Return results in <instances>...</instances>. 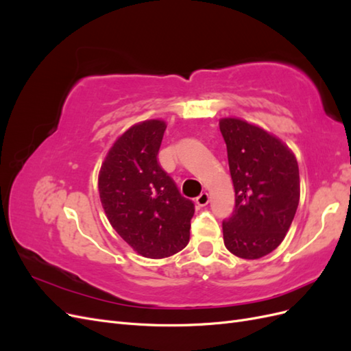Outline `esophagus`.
I'll return each instance as SVG.
<instances>
[{"mask_svg": "<svg viewBox=\"0 0 351 351\" xmlns=\"http://www.w3.org/2000/svg\"><path fill=\"white\" fill-rule=\"evenodd\" d=\"M209 204V193L208 192H202L197 197H196V205L197 206H206Z\"/></svg>", "mask_w": 351, "mask_h": 351, "instance_id": "1", "label": "esophagus"}]
</instances>
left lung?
Masks as SVG:
<instances>
[{"label": "left lung", "mask_w": 351, "mask_h": 351, "mask_svg": "<svg viewBox=\"0 0 351 351\" xmlns=\"http://www.w3.org/2000/svg\"><path fill=\"white\" fill-rule=\"evenodd\" d=\"M236 192L222 222L226 247L241 259L267 256L282 243L300 200L295 155L280 137L237 117L219 120Z\"/></svg>", "instance_id": "obj_1"}]
</instances>
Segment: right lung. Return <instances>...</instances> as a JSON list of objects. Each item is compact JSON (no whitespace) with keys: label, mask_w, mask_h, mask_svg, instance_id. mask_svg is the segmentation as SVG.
<instances>
[{"label":"right lung","mask_w":351,"mask_h":351,"mask_svg":"<svg viewBox=\"0 0 351 351\" xmlns=\"http://www.w3.org/2000/svg\"><path fill=\"white\" fill-rule=\"evenodd\" d=\"M164 120L127 129L105 156L98 176L101 204L110 224L141 256L162 259L183 250L195 205L180 195L156 156Z\"/></svg>","instance_id":"1"}]
</instances>
